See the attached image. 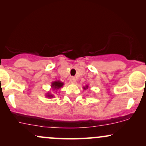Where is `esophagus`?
I'll return each mask as SVG.
<instances>
[{
	"mask_svg": "<svg viewBox=\"0 0 146 146\" xmlns=\"http://www.w3.org/2000/svg\"><path fill=\"white\" fill-rule=\"evenodd\" d=\"M70 82H71L72 84H75L76 82V79H75L74 77H71V78H70Z\"/></svg>",
	"mask_w": 146,
	"mask_h": 146,
	"instance_id": "1",
	"label": "esophagus"
}]
</instances>
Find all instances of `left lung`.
<instances>
[{
    "label": "left lung",
    "instance_id": "8db88e82",
    "mask_svg": "<svg viewBox=\"0 0 146 146\" xmlns=\"http://www.w3.org/2000/svg\"><path fill=\"white\" fill-rule=\"evenodd\" d=\"M83 88H84V90H86V89H88V85H86V86H84Z\"/></svg>",
    "mask_w": 146,
    "mask_h": 146
}]
</instances>
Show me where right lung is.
<instances>
[{
  "label": "right lung",
  "mask_w": 146,
  "mask_h": 146,
  "mask_svg": "<svg viewBox=\"0 0 146 146\" xmlns=\"http://www.w3.org/2000/svg\"><path fill=\"white\" fill-rule=\"evenodd\" d=\"M63 85H64L63 82H60V80H56V81L53 82L51 83V89H52V90H59L60 88H61L63 86ZM55 92L57 93V91H55ZM45 96H46L47 98H53V97H54V95H53V94H51V91H49L46 93Z\"/></svg>",
  "instance_id": "add662e5"
}]
</instances>
